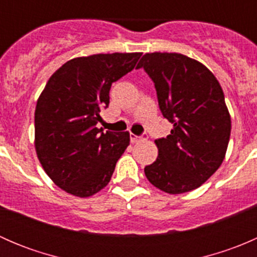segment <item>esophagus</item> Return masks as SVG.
Segmentation results:
<instances>
[{
	"mask_svg": "<svg viewBox=\"0 0 257 257\" xmlns=\"http://www.w3.org/2000/svg\"><path fill=\"white\" fill-rule=\"evenodd\" d=\"M142 139H147V134H143V136L138 137V136H136V134H132V133H131V141H132V143H137V142L142 141Z\"/></svg>",
	"mask_w": 257,
	"mask_h": 257,
	"instance_id": "obj_1",
	"label": "esophagus"
}]
</instances>
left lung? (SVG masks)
Instances as JSON below:
<instances>
[{
    "instance_id": "8db88e82",
    "label": "left lung",
    "mask_w": 257,
    "mask_h": 257,
    "mask_svg": "<svg viewBox=\"0 0 257 257\" xmlns=\"http://www.w3.org/2000/svg\"><path fill=\"white\" fill-rule=\"evenodd\" d=\"M137 68L154 82L163 116L173 124L167 138L155 141L159 154L145 177L168 194L194 190L226 154L231 119L221 85L204 64L180 53H147Z\"/></svg>"
}]
</instances>
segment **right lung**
<instances>
[{"mask_svg":"<svg viewBox=\"0 0 257 257\" xmlns=\"http://www.w3.org/2000/svg\"><path fill=\"white\" fill-rule=\"evenodd\" d=\"M142 53L93 54L66 62L48 79L35 112V147L53 183L88 198L110 181L129 145L128 132H103L100 110L112 83L133 71Z\"/></svg>","mask_w":257,"mask_h":257,"instance_id":"1","label":"right lung"}]
</instances>
